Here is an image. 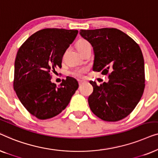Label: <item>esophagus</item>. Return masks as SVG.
<instances>
[{
    "instance_id": "1",
    "label": "esophagus",
    "mask_w": 158,
    "mask_h": 158,
    "mask_svg": "<svg viewBox=\"0 0 158 158\" xmlns=\"http://www.w3.org/2000/svg\"><path fill=\"white\" fill-rule=\"evenodd\" d=\"M84 83V81H82V80H79L78 81V83H79V85H81L82 83Z\"/></svg>"
}]
</instances>
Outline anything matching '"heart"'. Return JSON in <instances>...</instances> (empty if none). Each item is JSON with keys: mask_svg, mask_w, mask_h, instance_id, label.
Returning a JSON list of instances; mask_svg holds the SVG:
<instances>
[{"mask_svg": "<svg viewBox=\"0 0 158 158\" xmlns=\"http://www.w3.org/2000/svg\"><path fill=\"white\" fill-rule=\"evenodd\" d=\"M90 43L85 40H81L78 41V42L77 43V49L83 48V47L90 46ZM86 71H87V68H76L74 70H73L71 72V75H73V76L81 77L83 76V75L85 74Z\"/></svg>", "mask_w": 158, "mask_h": 158, "instance_id": "heart-1", "label": "heart"}]
</instances>
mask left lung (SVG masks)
<instances>
[{
	"mask_svg": "<svg viewBox=\"0 0 158 158\" xmlns=\"http://www.w3.org/2000/svg\"><path fill=\"white\" fill-rule=\"evenodd\" d=\"M80 34L91 44L93 70L109 75L100 85L90 81L94 91L88 104L95 115L117 122L135 109L144 89V62L141 49L127 34L114 28L83 30Z\"/></svg>",
	"mask_w": 158,
	"mask_h": 158,
	"instance_id": "1",
	"label": "left lung"
}]
</instances>
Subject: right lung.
I'll return each mask as SVG.
<instances>
[{"label":"right lung","instance_id":"add662e5","mask_svg":"<svg viewBox=\"0 0 158 158\" xmlns=\"http://www.w3.org/2000/svg\"><path fill=\"white\" fill-rule=\"evenodd\" d=\"M77 30L44 29L27 39L17 52L14 88L19 101L31 115L47 119L63 111L78 88L75 78L67 77L60 86L52 83L51 74L61 68L66 49Z\"/></svg>","mask_w":158,"mask_h":158}]
</instances>
